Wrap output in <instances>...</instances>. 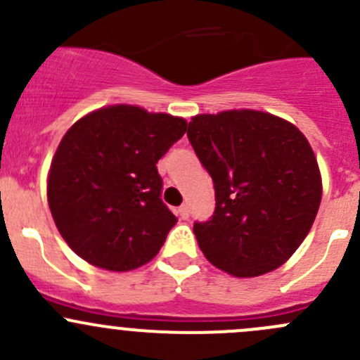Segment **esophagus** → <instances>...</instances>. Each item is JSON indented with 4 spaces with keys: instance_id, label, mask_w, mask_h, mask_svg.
Wrapping results in <instances>:
<instances>
[{
    "instance_id": "34e87169",
    "label": "esophagus",
    "mask_w": 360,
    "mask_h": 360,
    "mask_svg": "<svg viewBox=\"0 0 360 360\" xmlns=\"http://www.w3.org/2000/svg\"><path fill=\"white\" fill-rule=\"evenodd\" d=\"M179 216L181 219H188V217H190V207H188V203H183V205L179 207Z\"/></svg>"
}]
</instances>
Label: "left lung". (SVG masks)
<instances>
[{"label": "left lung", "instance_id": "8db88e82", "mask_svg": "<svg viewBox=\"0 0 360 360\" xmlns=\"http://www.w3.org/2000/svg\"><path fill=\"white\" fill-rule=\"evenodd\" d=\"M188 139L216 191L210 219L193 224L207 259L235 277L284 264L310 231L322 198L307 137L270 112L233 110L191 118Z\"/></svg>", "mask_w": 360, "mask_h": 360}]
</instances>
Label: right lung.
<instances>
[{
	"label": "right lung",
	"mask_w": 360,
	"mask_h": 360,
	"mask_svg": "<svg viewBox=\"0 0 360 360\" xmlns=\"http://www.w3.org/2000/svg\"><path fill=\"white\" fill-rule=\"evenodd\" d=\"M184 132L186 120L125 104L101 108L68 130L46 195L60 235L79 257L129 271L157 256L177 223L162 202L157 163Z\"/></svg>",
	"instance_id": "add662e5"
}]
</instances>
